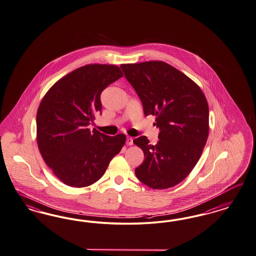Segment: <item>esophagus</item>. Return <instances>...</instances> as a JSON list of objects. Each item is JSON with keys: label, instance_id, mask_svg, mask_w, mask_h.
Listing matches in <instances>:
<instances>
[{"label": "esophagus", "instance_id": "34e87169", "mask_svg": "<svg viewBox=\"0 0 256 256\" xmlns=\"http://www.w3.org/2000/svg\"><path fill=\"white\" fill-rule=\"evenodd\" d=\"M126 144H128V146H132L133 139L132 137H128V138H126Z\"/></svg>", "mask_w": 256, "mask_h": 256}]
</instances>
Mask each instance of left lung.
Masks as SVG:
<instances>
[{
    "label": "left lung",
    "instance_id": "8db88e82",
    "mask_svg": "<svg viewBox=\"0 0 256 256\" xmlns=\"http://www.w3.org/2000/svg\"><path fill=\"white\" fill-rule=\"evenodd\" d=\"M126 78L141 99L144 115H155L157 144L146 136L133 140L144 155L135 175L153 189L182 182L202 156L209 134V106L202 88L166 62L121 64Z\"/></svg>",
    "mask_w": 256,
    "mask_h": 256
}]
</instances>
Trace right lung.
I'll return each instance as SVG.
<instances>
[{
  "mask_svg": "<svg viewBox=\"0 0 256 256\" xmlns=\"http://www.w3.org/2000/svg\"><path fill=\"white\" fill-rule=\"evenodd\" d=\"M123 76L116 65L88 64L58 80L36 112V142L46 164L66 186L96 182L126 142L123 133L108 136L88 128L101 112L100 94Z\"/></svg>",
  "mask_w": 256,
  "mask_h": 256,
  "instance_id": "1",
  "label": "right lung"
}]
</instances>
